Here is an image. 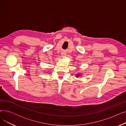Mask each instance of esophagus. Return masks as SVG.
<instances>
[{
  "mask_svg": "<svg viewBox=\"0 0 126 126\" xmlns=\"http://www.w3.org/2000/svg\"><path fill=\"white\" fill-rule=\"evenodd\" d=\"M64 55V54H62V55Z\"/></svg>",
  "mask_w": 126,
  "mask_h": 126,
  "instance_id": "esophagus-1",
  "label": "esophagus"
}]
</instances>
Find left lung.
Listing matches in <instances>:
<instances>
[{
	"label": "left lung",
	"mask_w": 126,
	"mask_h": 126,
	"mask_svg": "<svg viewBox=\"0 0 126 126\" xmlns=\"http://www.w3.org/2000/svg\"><path fill=\"white\" fill-rule=\"evenodd\" d=\"M77 77H79V75H77Z\"/></svg>",
	"instance_id": "8db88e82"
}]
</instances>
